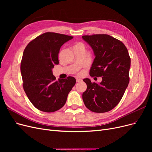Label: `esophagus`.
<instances>
[{"instance_id": "34e87169", "label": "esophagus", "mask_w": 152, "mask_h": 152, "mask_svg": "<svg viewBox=\"0 0 152 152\" xmlns=\"http://www.w3.org/2000/svg\"><path fill=\"white\" fill-rule=\"evenodd\" d=\"M76 81H77V82H81L82 80L80 79H79V78H77Z\"/></svg>"}]
</instances>
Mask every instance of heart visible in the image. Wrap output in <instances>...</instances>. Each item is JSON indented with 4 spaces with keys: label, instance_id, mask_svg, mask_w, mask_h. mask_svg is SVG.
<instances>
[{
    "label": "heart",
    "instance_id": "obj_1",
    "mask_svg": "<svg viewBox=\"0 0 152 152\" xmlns=\"http://www.w3.org/2000/svg\"><path fill=\"white\" fill-rule=\"evenodd\" d=\"M76 45H80V46H82V47H84V46H83V45H82V44H77Z\"/></svg>",
    "mask_w": 152,
    "mask_h": 152
}]
</instances>
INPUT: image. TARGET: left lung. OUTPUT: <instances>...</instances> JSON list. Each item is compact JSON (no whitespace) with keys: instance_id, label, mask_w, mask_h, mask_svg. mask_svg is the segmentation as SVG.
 <instances>
[{"instance_id":"1","label":"left lung","mask_w":152,"mask_h":152,"mask_svg":"<svg viewBox=\"0 0 152 152\" xmlns=\"http://www.w3.org/2000/svg\"><path fill=\"white\" fill-rule=\"evenodd\" d=\"M93 49L95 58L90 69L91 77H102L99 84L83 80L87 89L82 94L86 107L92 112L104 113L120 102L129 82L131 58L121 41L107 34L84 35Z\"/></svg>"}]
</instances>
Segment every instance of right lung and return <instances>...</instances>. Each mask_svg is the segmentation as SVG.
<instances>
[{
    "label": "right lung",
    "instance_id": "right-lung-1",
    "mask_svg": "<svg viewBox=\"0 0 152 152\" xmlns=\"http://www.w3.org/2000/svg\"><path fill=\"white\" fill-rule=\"evenodd\" d=\"M72 39L46 32L31 40L24 50L21 62L23 86L30 102L40 111L54 112L61 108L76 83L73 77L56 81L52 71L59 64V49Z\"/></svg>",
    "mask_w": 152,
    "mask_h": 152
}]
</instances>
